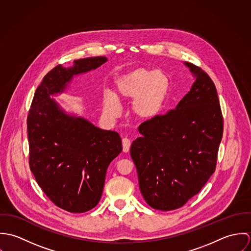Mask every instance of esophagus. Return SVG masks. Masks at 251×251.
<instances>
[{"label": "esophagus", "instance_id": "1", "mask_svg": "<svg viewBox=\"0 0 251 251\" xmlns=\"http://www.w3.org/2000/svg\"><path fill=\"white\" fill-rule=\"evenodd\" d=\"M130 145H131V142H130V140L128 138H124L123 139V151L125 152H127L129 151Z\"/></svg>", "mask_w": 251, "mask_h": 251}]
</instances>
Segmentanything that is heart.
<instances>
[{
    "label": "heart",
    "mask_w": 251,
    "mask_h": 251,
    "mask_svg": "<svg viewBox=\"0 0 251 251\" xmlns=\"http://www.w3.org/2000/svg\"><path fill=\"white\" fill-rule=\"evenodd\" d=\"M169 79L159 71L138 69L120 77L116 82V97L123 100H131V111L135 117L149 120L156 116L166 100ZM103 112L109 118L120 115L121 109L116 98L105 93L102 99Z\"/></svg>",
    "instance_id": "1"
}]
</instances>
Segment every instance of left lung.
<instances>
[{
    "label": "left lung",
    "mask_w": 251,
    "mask_h": 251,
    "mask_svg": "<svg viewBox=\"0 0 251 251\" xmlns=\"http://www.w3.org/2000/svg\"><path fill=\"white\" fill-rule=\"evenodd\" d=\"M185 65L196 80L177 107L139 126L131 145L145 201L172 211L197 194L214 174L223 134V116L215 83L201 68Z\"/></svg>",
    "instance_id": "obj_1"
}]
</instances>
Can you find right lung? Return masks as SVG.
Here are the masks:
<instances>
[{
    "label": "right lung",
    "instance_id": "obj_1",
    "mask_svg": "<svg viewBox=\"0 0 251 251\" xmlns=\"http://www.w3.org/2000/svg\"><path fill=\"white\" fill-rule=\"evenodd\" d=\"M105 57L56 66L37 87L27 118L29 165L45 195L70 213H85L101 197L110 162L122 151L118 132L66 115L50 96L63 92L72 76L95 70Z\"/></svg>",
    "mask_w": 251,
    "mask_h": 251
}]
</instances>
